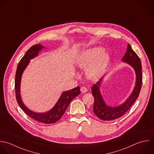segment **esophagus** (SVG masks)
Here are the masks:
<instances>
[{
    "label": "esophagus",
    "instance_id": "obj_1",
    "mask_svg": "<svg viewBox=\"0 0 154 154\" xmlns=\"http://www.w3.org/2000/svg\"><path fill=\"white\" fill-rule=\"evenodd\" d=\"M80 90H81V92L82 93H86L88 91V89H87V88L86 87H82Z\"/></svg>",
    "mask_w": 154,
    "mask_h": 154
}]
</instances>
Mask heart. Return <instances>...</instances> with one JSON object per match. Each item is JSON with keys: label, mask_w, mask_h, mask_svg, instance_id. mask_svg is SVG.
Masks as SVG:
<instances>
[{"label": "heart", "mask_w": 154, "mask_h": 154, "mask_svg": "<svg viewBox=\"0 0 154 154\" xmlns=\"http://www.w3.org/2000/svg\"><path fill=\"white\" fill-rule=\"evenodd\" d=\"M109 62L108 53L101 47H94L83 52L77 60L81 69H86L89 79L97 80L105 72Z\"/></svg>", "instance_id": "obj_1"}]
</instances>
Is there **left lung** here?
Returning a JSON list of instances; mask_svg holds the SVG:
<instances>
[{
  "mask_svg": "<svg viewBox=\"0 0 154 154\" xmlns=\"http://www.w3.org/2000/svg\"><path fill=\"white\" fill-rule=\"evenodd\" d=\"M121 60L130 65L136 73L135 86L130 96L123 103L113 107L106 103L100 91V86L105 76L102 77L91 88L95 99L94 112L98 118L103 121H112L123 116L137 99L140 92L142 83V63L140 58L132 49L130 44H128L126 53Z\"/></svg>",
  "mask_w": 154,
  "mask_h": 154,
  "instance_id": "8db88e82",
  "label": "left lung"
}]
</instances>
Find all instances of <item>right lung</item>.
<instances>
[{
	"instance_id": "obj_1",
	"label": "right lung",
	"mask_w": 154,
	"mask_h": 154,
	"mask_svg": "<svg viewBox=\"0 0 154 154\" xmlns=\"http://www.w3.org/2000/svg\"><path fill=\"white\" fill-rule=\"evenodd\" d=\"M45 48V47L42 45L41 44H38L32 46L26 51L17 66L15 74V89L17 103L20 107L26 112V113L38 122L50 124L55 123L61 118L71 101L80 94V87L78 86L74 89L63 92L53 107L46 112H35L30 110L24 104L20 94V85L22 75L24 71L29 65L30 60L37 57L39 55V53L42 49Z\"/></svg>"
}]
</instances>
